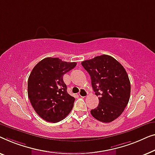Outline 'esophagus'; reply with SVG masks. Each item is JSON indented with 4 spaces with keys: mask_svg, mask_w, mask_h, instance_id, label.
Returning a JSON list of instances; mask_svg holds the SVG:
<instances>
[{
    "mask_svg": "<svg viewBox=\"0 0 155 155\" xmlns=\"http://www.w3.org/2000/svg\"><path fill=\"white\" fill-rule=\"evenodd\" d=\"M78 95H79L80 97H86L87 95H88V93H87V91L85 90V89L81 88L80 90L79 93H78Z\"/></svg>",
    "mask_w": 155,
    "mask_h": 155,
    "instance_id": "1",
    "label": "esophagus"
}]
</instances>
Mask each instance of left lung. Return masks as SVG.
I'll return each instance as SVG.
<instances>
[{"mask_svg":"<svg viewBox=\"0 0 155 155\" xmlns=\"http://www.w3.org/2000/svg\"><path fill=\"white\" fill-rule=\"evenodd\" d=\"M82 66L91 78L99 104L91 111L100 121L109 123L118 118L128 103L130 84L124 67L112 56L102 55L83 61Z\"/></svg>","mask_w":155,"mask_h":155,"instance_id":"8db88e82","label":"left lung"}]
</instances>
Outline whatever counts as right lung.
<instances>
[{"instance_id":"obj_1","label":"right lung","mask_w":155,"mask_h":155,"mask_svg":"<svg viewBox=\"0 0 155 155\" xmlns=\"http://www.w3.org/2000/svg\"><path fill=\"white\" fill-rule=\"evenodd\" d=\"M76 65L58 58H46L32 69L28 78V96L36 112L46 121H60L72 110L75 98L67 93L63 75Z\"/></svg>"}]
</instances>
